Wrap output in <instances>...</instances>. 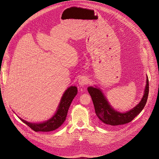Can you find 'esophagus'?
I'll list each match as a JSON object with an SVG mask.
<instances>
[{
	"label": "esophagus",
	"mask_w": 159,
	"mask_h": 159,
	"mask_svg": "<svg viewBox=\"0 0 159 159\" xmlns=\"http://www.w3.org/2000/svg\"><path fill=\"white\" fill-rule=\"evenodd\" d=\"M79 84L80 85H84L88 84V80L85 77H81L79 80Z\"/></svg>",
	"instance_id": "esophagus-1"
}]
</instances>
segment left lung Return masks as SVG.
<instances>
[{
  "instance_id": "1",
  "label": "left lung",
  "mask_w": 159,
  "mask_h": 159,
  "mask_svg": "<svg viewBox=\"0 0 159 159\" xmlns=\"http://www.w3.org/2000/svg\"><path fill=\"white\" fill-rule=\"evenodd\" d=\"M148 82V79L147 77L145 93L140 103L130 111L123 113L118 112L111 107L99 89L89 87L87 90L92 98L99 123L106 125L118 126L131 121L142 111L146 104L149 93Z\"/></svg>"
}]
</instances>
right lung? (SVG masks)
I'll return each instance as SVG.
<instances>
[{
    "instance_id": "1",
    "label": "right lung",
    "mask_w": 159,
    "mask_h": 159,
    "mask_svg": "<svg viewBox=\"0 0 159 159\" xmlns=\"http://www.w3.org/2000/svg\"><path fill=\"white\" fill-rule=\"evenodd\" d=\"M77 94V88L75 86H72L68 88L61 98L58 109L55 115L46 122L36 124L29 123L20 118H19L36 132H48L53 131L59 128L65 121L68 110Z\"/></svg>"
}]
</instances>
